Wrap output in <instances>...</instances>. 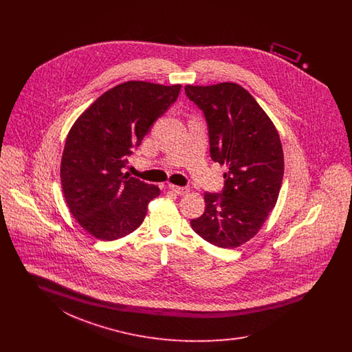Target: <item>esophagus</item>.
<instances>
[{
  "label": "esophagus",
  "instance_id": "esophagus-1",
  "mask_svg": "<svg viewBox=\"0 0 352 352\" xmlns=\"http://www.w3.org/2000/svg\"><path fill=\"white\" fill-rule=\"evenodd\" d=\"M168 188L174 191L178 195H186L188 192V187H182V186H175V184H168Z\"/></svg>",
  "mask_w": 352,
  "mask_h": 352
}]
</instances>
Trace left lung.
Returning a JSON list of instances; mask_svg holds the SVG:
<instances>
[{
  "label": "left lung",
  "mask_w": 352,
  "mask_h": 352,
  "mask_svg": "<svg viewBox=\"0 0 352 352\" xmlns=\"http://www.w3.org/2000/svg\"><path fill=\"white\" fill-rule=\"evenodd\" d=\"M184 91L204 113L212 161L228 168L223 191L206 192V210L190 224L217 247H240L260 231L278 198L284 177L280 134L239 84L186 85Z\"/></svg>",
  "instance_id": "left-lung-1"
}]
</instances>
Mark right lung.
<instances>
[{
	"mask_svg": "<svg viewBox=\"0 0 352 352\" xmlns=\"http://www.w3.org/2000/svg\"><path fill=\"white\" fill-rule=\"evenodd\" d=\"M181 84L131 80L111 88L74 122L60 181L68 208L84 230L112 241L132 234L160 195L158 186L122 173L151 125L177 100Z\"/></svg>",
	"mask_w": 352,
	"mask_h": 352,
	"instance_id": "add662e5",
	"label": "right lung"
}]
</instances>
